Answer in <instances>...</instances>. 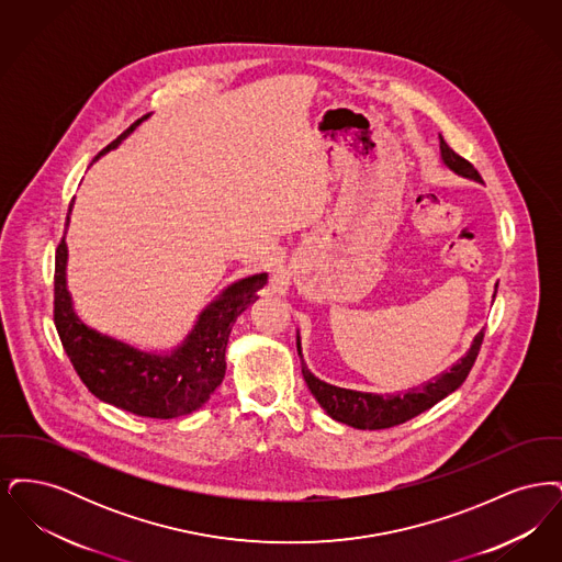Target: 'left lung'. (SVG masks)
<instances>
[{
  "label": "left lung",
  "instance_id": "obj_1",
  "mask_svg": "<svg viewBox=\"0 0 562 562\" xmlns=\"http://www.w3.org/2000/svg\"><path fill=\"white\" fill-rule=\"evenodd\" d=\"M440 160L449 170H453L454 175L482 183L479 170L470 161L463 160L459 154H454L442 136H440ZM495 293H497V286H495ZM482 337H484V330L474 337L465 356L461 360H457L449 371L436 374L434 379H429L417 387H411L402 394L356 392V390L337 387V385L322 381L307 369V364L303 360L299 333H296V351L301 358L303 379H305L310 392L314 394V398L318 401L324 413L330 419L356 429H385L401 426L404 422L417 417L419 413L428 411L436 402L442 401L445 396L454 392L470 373V369L479 356Z\"/></svg>",
  "mask_w": 562,
  "mask_h": 562
}]
</instances>
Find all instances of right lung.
<instances>
[{
	"label": "right lung",
	"mask_w": 562,
	"mask_h": 562,
	"mask_svg": "<svg viewBox=\"0 0 562 562\" xmlns=\"http://www.w3.org/2000/svg\"><path fill=\"white\" fill-rule=\"evenodd\" d=\"M143 120L134 122L94 160L115 149ZM71 209L74 202L67 213V227ZM67 259L69 250L63 238L54 266V324L76 373L99 401L154 419L189 415L209 402L225 376V348L234 322L268 284L266 271L236 280L200 312L188 337L177 348L147 351L109 337L81 321L67 289Z\"/></svg>",
	"instance_id": "obj_1"
}]
</instances>
